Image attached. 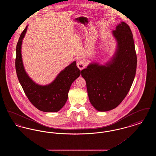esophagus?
<instances>
[{"instance_id": "obj_1", "label": "esophagus", "mask_w": 156, "mask_h": 156, "mask_svg": "<svg viewBox=\"0 0 156 156\" xmlns=\"http://www.w3.org/2000/svg\"><path fill=\"white\" fill-rule=\"evenodd\" d=\"M86 64H87V61L85 59H82L77 62V67H78V68L80 70H82L85 67Z\"/></svg>"}]
</instances>
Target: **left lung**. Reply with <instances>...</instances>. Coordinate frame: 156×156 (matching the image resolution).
<instances>
[{
    "instance_id": "8db88e82",
    "label": "left lung",
    "mask_w": 156,
    "mask_h": 156,
    "mask_svg": "<svg viewBox=\"0 0 156 156\" xmlns=\"http://www.w3.org/2000/svg\"><path fill=\"white\" fill-rule=\"evenodd\" d=\"M113 34L118 49L108 66L91 64L81 71L90 102L99 111H108L120 105L132 87L136 71L137 55L130 27L122 22Z\"/></svg>"
}]
</instances>
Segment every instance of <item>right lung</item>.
Wrapping results in <instances>:
<instances>
[{
    "label": "right lung",
    "mask_w": 156,
    "mask_h": 156,
    "mask_svg": "<svg viewBox=\"0 0 156 156\" xmlns=\"http://www.w3.org/2000/svg\"><path fill=\"white\" fill-rule=\"evenodd\" d=\"M27 26L23 30L16 45L15 67L16 74L26 95L37 109L45 112H56L64 106L72 83L81 74L74 61L62 70L50 85L41 86L33 81L23 65L21 46Z\"/></svg>",
    "instance_id": "right-lung-1"
}]
</instances>
